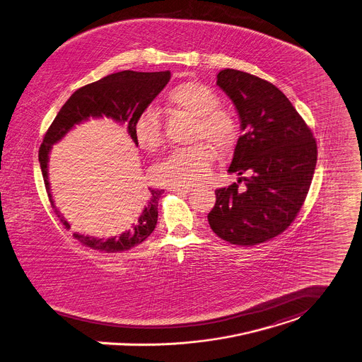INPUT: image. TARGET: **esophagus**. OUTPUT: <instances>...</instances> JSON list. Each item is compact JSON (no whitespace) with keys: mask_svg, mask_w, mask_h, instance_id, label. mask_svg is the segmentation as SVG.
Returning <instances> with one entry per match:
<instances>
[{"mask_svg":"<svg viewBox=\"0 0 362 362\" xmlns=\"http://www.w3.org/2000/svg\"><path fill=\"white\" fill-rule=\"evenodd\" d=\"M170 191L173 192H191L192 188L191 187H170Z\"/></svg>","mask_w":362,"mask_h":362,"instance_id":"esophagus-1","label":"esophagus"}]
</instances>
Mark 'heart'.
Returning a JSON list of instances; mask_svg holds the SVG:
<instances>
[{"mask_svg":"<svg viewBox=\"0 0 362 362\" xmlns=\"http://www.w3.org/2000/svg\"><path fill=\"white\" fill-rule=\"evenodd\" d=\"M167 103L173 110L187 113L197 119L194 139L209 141L218 152H230L239 138V126L230 113L221 110V98L210 87L199 81L175 86L167 94ZM136 144L146 151H156L165 141L160 113L149 106L144 109L134 123ZM214 153L204 144L171 151L163 162L155 167V177L170 187H191L207 175Z\"/></svg>","mask_w":362,"mask_h":362,"instance_id":"1","label":"heart"}]
</instances>
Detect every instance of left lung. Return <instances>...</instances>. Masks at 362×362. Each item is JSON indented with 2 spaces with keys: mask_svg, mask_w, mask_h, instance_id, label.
Listing matches in <instances>:
<instances>
[{
  "mask_svg": "<svg viewBox=\"0 0 362 362\" xmlns=\"http://www.w3.org/2000/svg\"><path fill=\"white\" fill-rule=\"evenodd\" d=\"M217 86L235 105L243 132L228 173L246 175L216 189L207 220L221 239L253 246L282 233L296 218L314 175L317 142L291 100L267 80L224 69Z\"/></svg>",
  "mask_w": 362,
  "mask_h": 362,
  "instance_id": "1",
  "label": "left lung"
}]
</instances>
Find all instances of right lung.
I'll return each instance as SVG.
<instances>
[{
	"mask_svg": "<svg viewBox=\"0 0 362 362\" xmlns=\"http://www.w3.org/2000/svg\"><path fill=\"white\" fill-rule=\"evenodd\" d=\"M170 77L171 74L168 70L153 73L124 70L113 73L95 83L78 88L61 107L48 132L44 135L38 151V162L54 213L66 228H70V226L54 204L48 181V160L52 145L59 142L76 124L87 122L90 117H107L120 123L122 126H126L134 144L138 146L134 135V123L139 113L160 94L170 81ZM163 192L165 189L149 188V199L146 200L142 213L136 218L135 224H132V228L123 232L120 236L107 239L81 233H73V236L83 245L99 252L117 253L129 250L142 243L155 230L158 223V204Z\"/></svg>",
	"mask_w": 362,
	"mask_h": 362,
	"instance_id": "1",
	"label": "right lung"
}]
</instances>
